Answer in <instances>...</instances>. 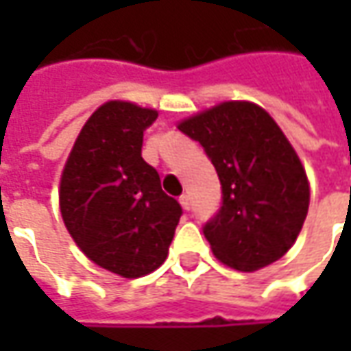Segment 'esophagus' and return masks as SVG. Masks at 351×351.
Listing matches in <instances>:
<instances>
[{
	"label": "esophagus",
	"instance_id": "34e87169",
	"mask_svg": "<svg viewBox=\"0 0 351 351\" xmlns=\"http://www.w3.org/2000/svg\"><path fill=\"white\" fill-rule=\"evenodd\" d=\"M180 203H182V207L185 210L191 209V199H189V195H182V197H180Z\"/></svg>",
	"mask_w": 351,
	"mask_h": 351
}]
</instances>
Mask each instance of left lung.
Wrapping results in <instances>:
<instances>
[{
    "instance_id": "obj_1",
    "label": "left lung",
    "mask_w": 351,
    "mask_h": 351,
    "mask_svg": "<svg viewBox=\"0 0 351 351\" xmlns=\"http://www.w3.org/2000/svg\"><path fill=\"white\" fill-rule=\"evenodd\" d=\"M221 180V207L203 224L213 254L240 271L287 254L308 210V182L299 156L262 107L226 101L183 121Z\"/></svg>"
}]
</instances>
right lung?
I'll return each mask as SVG.
<instances>
[{"instance_id": "obj_1", "label": "right lung", "mask_w": 351, "mask_h": 351, "mask_svg": "<svg viewBox=\"0 0 351 351\" xmlns=\"http://www.w3.org/2000/svg\"><path fill=\"white\" fill-rule=\"evenodd\" d=\"M154 109L127 101L101 105L84 125L60 182V210L75 244L91 262L123 277L160 267L182 217L142 158Z\"/></svg>"}]
</instances>
